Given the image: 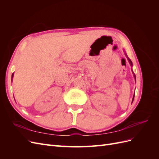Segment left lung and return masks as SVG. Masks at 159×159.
Here are the masks:
<instances>
[{
	"mask_svg": "<svg viewBox=\"0 0 159 159\" xmlns=\"http://www.w3.org/2000/svg\"><path fill=\"white\" fill-rule=\"evenodd\" d=\"M125 55L127 56V54H125ZM127 58H128V60L129 61V62H130V64H131V65L132 66V61H131V60H130L129 58V57H127ZM134 78H135V80H136V78H135V75H134ZM134 96H133V99H134Z\"/></svg>",
	"mask_w": 159,
	"mask_h": 159,
	"instance_id": "left-lung-1",
	"label": "left lung"
}]
</instances>
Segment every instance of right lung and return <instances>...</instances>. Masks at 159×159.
Segmentation results:
<instances>
[{"instance_id": "right-lung-1", "label": "right lung", "mask_w": 159, "mask_h": 159, "mask_svg": "<svg viewBox=\"0 0 159 159\" xmlns=\"http://www.w3.org/2000/svg\"><path fill=\"white\" fill-rule=\"evenodd\" d=\"M12 76H13V74H12Z\"/></svg>"}]
</instances>
